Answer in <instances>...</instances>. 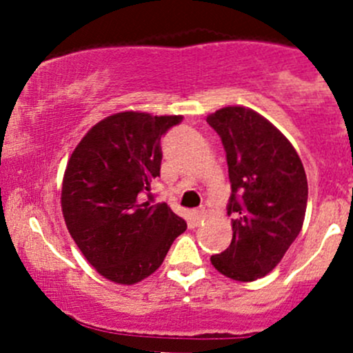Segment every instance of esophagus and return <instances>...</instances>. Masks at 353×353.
I'll list each match as a JSON object with an SVG mask.
<instances>
[{"label":"esophagus","instance_id":"1","mask_svg":"<svg viewBox=\"0 0 353 353\" xmlns=\"http://www.w3.org/2000/svg\"><path fill=\"white\" fill-rule=\"evenodd\" d=\"M203 216H205V210H194L193 215H191V220H193L194 225H198V223L203 220Z\"/></svg>","mask_w":353,"mask_h":353}]
</instances>
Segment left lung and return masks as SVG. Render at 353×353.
<instances>
[{"label":"left lung","mask_w":353,"mask_h":353,"mask_svg":"<svg viewBox=\"0 0 353 353\" xmlns=\"http://www.w3.org/2000/svg\"><path fill=\"white\" fill-rule=\"evenodd\" d=\"M206 123L225 150L230 179L227 215L232 241L212 265L237 282H252L272 272L304 223L307 179L290 141L245 108H223Z\"/></svg>","instance_id":"1"}]
</instances>
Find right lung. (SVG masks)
<instances>
[{"mask_svg":"<svg viewBox=\"0 0 353 353\" xmlns=\"http://www.w3.org/2000/svg\"><path fill=\"white\" fill-rule=\"evenodd\" d=\"M183 116L119 112L78 143L63 179L61 206L71 237L110 282L133 285L162 265L186 222L165 203L154 205L160 138ZM148 198H144V194Z\"/></svg>","mask_w":353,"mask_h":353,"instance_id":"right-lung-1","label":"right lung"}]
</instances>
